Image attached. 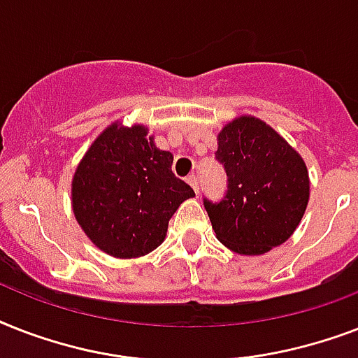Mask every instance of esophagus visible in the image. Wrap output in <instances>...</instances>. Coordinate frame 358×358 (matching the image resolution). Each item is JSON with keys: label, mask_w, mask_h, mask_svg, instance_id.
<instances>
[{"label": "esophagus", "mask_w": 358, "mask_h": 358, "mask_svg": "<svg viewBox=\"0 0 358 358\" xmlns=\"http://www.w3.org/2000/svg\"><path fill=\"white\" fill-rule=\"evenodd\" d=\"M185 180H187V184L193 187V191H195V193H199V178H196L195 174H189V176H187Z\"/></svg>", "instance_id": "1"}]
</instances>
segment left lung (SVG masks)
Masks as SVG:
<instances>
[{
	"instance_id": "obj_1",
	"label": "left lung",
	"mask_w": 358,
	"mask_h": 358,
	"mask_svg": "<svg viewBox=\"0 0 358 358\" xmlns=\"http://www.w3.org/2000/svg\"><path fill=\"white\" fill-rule=\"evenodd\" d=\"M215 159L229 185L219 202L204 199L208 217L224 247L264 255L284 243L305 215L310 182L303 157L267 126L245 115L217 135Z\"/></svg>"
}]
</instances>
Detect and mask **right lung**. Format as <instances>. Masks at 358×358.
<instances>
[{"instance_id":"add662e5","label":"right lung","mask_w":358,"mask_h":358,"mask_svg":"<svg viewBox=\"0 0 358 358\" xmlns=\"http://www.w3.org/2000/svg\"><path fill=\"white\" fill-rule=\"evenodd\" d=\"M141 124L115 122L98 135L72 180V210L98 249L137 258L159 247L169 219L195 191L174 176L173 154Z\"/></svg>"}]
</instances>
